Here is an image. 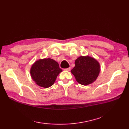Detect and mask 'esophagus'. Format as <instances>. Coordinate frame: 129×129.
<instances>
[{"label":"esophagus","instance_id":"obj_1","mask_svg":"<svg viewBox=\"0 0 129 129\" xmlns=\"http://www.w3.org/2000/svg\"><path fill=\"white\" fill-rule=\"evenodd\" d=\"M64 71H69L70 70H71V68H66V69H64Z\"/></svg>","mask_w":129,"mask_h":129}]
</instances>
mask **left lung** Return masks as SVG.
<instances>
[{"instance_id":"obj_1","label":"left lung","mask_w":129,"mask_h":129,"mask_svg":"<svg viewBox=\"0 0 129 129\" xmlns=\"http://www.w3.org/2000/svg\"><path fill=\"white\" fill-rule=\"evenodd\" d=\"M75 65L71 73L77 82L82 85L92 83L99 75L100 64L92 56H80L75 60Z\"/></svg>"}]
</instances>
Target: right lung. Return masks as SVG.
<instances>
[{"label": "right lung", "instance_id": "right-lung-1", "mask_svg": "<svg viewBox=\"0 0 129 129\" xmlns=\"http://www.w3.org/2000/svg\"><path fill=\"white\" fill-rule=\"evenodd\" d=\"M62 70L57 62L50 58H40L31 66L30 74L33 81L39 87L47 88L54 84Z\"/></svg>", "mask_w": 129, "mask_h": 129}]
</instances>
